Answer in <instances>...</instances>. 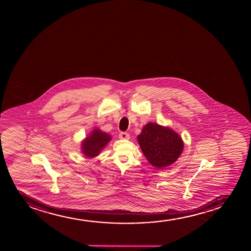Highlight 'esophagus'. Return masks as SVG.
Listing matches in <instances>:
<instances>
[{
    "label": "esophagus",
    "mask_w": 251,
    "mask_h": 251,
    "mask_svg": "<svg viewBox=\"0 0 251 251\" xmlns=\"http://www.w3.org/2000/svg\"><path fill=\"white\" fill-rule=\"evenodd\" d=\"M119 138L129 140V139H130V136H129V134H128V133L121 132L120 133V135H119Z\"/></svg>",
    "instance_id": "obj_1"
}]
</instances>
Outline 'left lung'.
I'll use <instances>...</instances> for the list:
<instances>
[{"instance_id":"1","label":"left lung","mask_w":251,"mask_h":251,"mask_svg":"<svg viewBox=\"0 0 251 251\" xmlns=\"http://www.w3.org/2000/svg\"><path fill=\"white\" fill-rule=\"evenodd\" d=\"M137 141L147 161L158 169L173 164L184 148L182 137L175 130L152 122L145 125Z\"/></svg>"}]
</instances>
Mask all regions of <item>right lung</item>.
Returning <instances> with one entry per match:
<instances>
[{
  "mask_svg": "<svg viewBox=\"0 0 251 251\" xmlns=\"http://www.w3.org/2000/svg\"><path fill=\"white\" fill-rule=\"evenodd\" d=\"M111 141V136L95 128L81 142V151L88 158L99 156L107 144Z\"/></svg>",
  "mask_w": 251,
  "mask_h": 251,
  "instance_id": "1",
  "label": "right lung"
}]
</instances>
